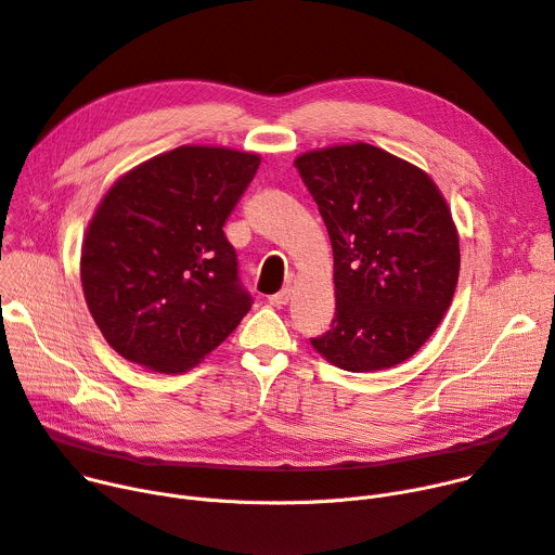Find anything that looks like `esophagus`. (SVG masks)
<instances>
[{"label": "esophagus", "instance_id": "obj_1", "mask_svg": "<svg viewBox=\"0 0 555 555\" xmlns=\"http://www.w3.org/2000/svg\"><path fill=\"white\" fill-rule=\"evenodd\" d=\"M289 287H283V289H279L276 294H272V297L268 299V304L270 306H274V308H283V306H287V301H289Z\"/></svg>", "mask_w": 555, "mask_h": 555}]
</instances>
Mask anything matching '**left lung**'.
I'll return each instance as SVG.
<instances>
[{
  "label": "left lung",
  "instance_id": "left-lung-1",
  "mask_svg": "<svg viewBox=\"0 0 555 555\" xmlns=\"http://www.w3.org/2000/svg\"><path fill=\"white\" fill-rule=\"evenodd\" d=\"M330 234L337 312L310 339L350 373L413 357L444 319L460 276V238L435 182L373 144L294 160Z\"/></svg>",
  "mask_w": 555,
  "mask_h": 555
}]
</instances>
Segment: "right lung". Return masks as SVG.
I'll use <instances>...</instances> for the list:
<instances>
[{"instance_id":"right-lung-1","label":"right lung","mask_w":555,"mask_h":555,"mask_svg":"<svg viewBox=\"0 0 555 555\" xmlns=\"http://www.w3.org/2000/svg\"><path fill=\"white\" fill-rule=\"evenodd\" d=\"M261 165L225 146H178L122 176L82 245V289L108 346L184 373L251 308L223 225Z\"/></svg>"}]
</instances>
